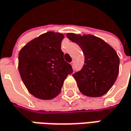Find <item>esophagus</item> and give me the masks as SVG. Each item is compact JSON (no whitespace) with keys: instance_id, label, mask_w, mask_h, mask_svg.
<instances>
[{"instance_id":"1","label":"esophagus","mask_w":131,"mask_h":131,"mask_svg":"<svg viewBox=\"0 0 131 131\" xmlns=\"http://www.w3.org/2000/svg\"><path fill=\"white\" fill-rule=\"evenodd\" d=\"M71 65H72V67H73H73H74V64H73V62H71Z\"/></svg>"}]
</instances>
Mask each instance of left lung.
Segmentation results:
<instances>
[{"label":"left lung","instance_id":"1","mask_svg":"<svg viewBox=\"0 0 131 131\" xmlns=\"http://www.w3.org/2000/svg\"><path fill=\"white\" fill-rule=\"evenodd\" d=\"M67 38L76 43L84 54V64L73 74L82 94L100 97L111 88L119 68V58L114 49L102 39L92 35L67 33Z\"/></svg>","mask_w":131,"mask_h":131}]
</instances>
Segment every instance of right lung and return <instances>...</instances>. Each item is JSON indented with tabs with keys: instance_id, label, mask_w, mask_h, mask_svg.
Segmentation results:
<instances>
[{
	"instance_id": "1",
	"label": "right lung",
	"mask_w": 131,
	"mask_h": 131,
	"mask_svg": "<svg viewBox=\"0 0 131 131\" xmlns=\"http://www.w3.org/2000/svg\"><path fill=\"white\" fill-rule=\"evenodd\" d=\"M64 35L48 32L27 43L19 52L18 70L28 91L43 100L60 93L64 81L73 73L61 50Z\"/></svg>"
}]
</instances>
